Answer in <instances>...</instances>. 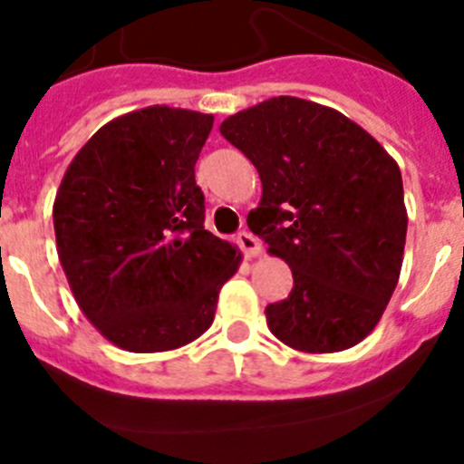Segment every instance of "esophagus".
I'll list each match as a JSON object with an SVG mask.
<instances>
[{"label": "esophagus", "instance_id": "esophagus-1", "mask_svg": "<svg viewBox=\"0 0 464 464\" xmlns=\"http://www.w3.org/2000/svg\"><path fill=\"white\" fill-rule=\"evenodd\" d=\"M237 244H239V248L244 250L248 257H255V255L262 253V244L260 239L253 235V232H248V229H241L239 235H237Z\"/></svg>", "mask_w": 464, "mask_h": 464}]
</instances>
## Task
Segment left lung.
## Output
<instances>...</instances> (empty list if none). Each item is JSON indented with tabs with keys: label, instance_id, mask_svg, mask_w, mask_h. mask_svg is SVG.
Here are the masks:
<instances>
[{
	"label": "left lung",
	"instance_id": "1",
	"mask_svg": "<svg viewBox=\"0 0 464 464\" xmlns=\"http://www.w3.org/2000/svg\"><path fill=\"white\" fill-rule=\"evenodd\" d=\"M262 179L248 227L292 269L287 299L265 310L299 352H340L375 329L396 290L407 235L396 160L345 114L278 96L220 124Z\"/></svg>",
	"mask_w": 464,
	"mask_h": 464
}]
</instances>
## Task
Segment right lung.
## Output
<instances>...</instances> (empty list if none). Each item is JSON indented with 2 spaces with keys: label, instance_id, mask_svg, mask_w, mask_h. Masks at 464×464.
<instances>
[{
  "label": "right lung",
  "instance_id": "1",
  "mask_svg": "<svg viewBox=\"0 0 464 464\" xmlns=\"http://www.w3.org/2000/svg\"><path fill=\"white\" fill-rule=\"evenodd\" d=\"M214 117L151 105L105 124L68 165L53 207L75 301L129 352L188 345L214 322L241 253L204 229L195 163Z\"/></svg>",
  "mask_w": 464,
  "mask_h": 464
}]
</instances>
